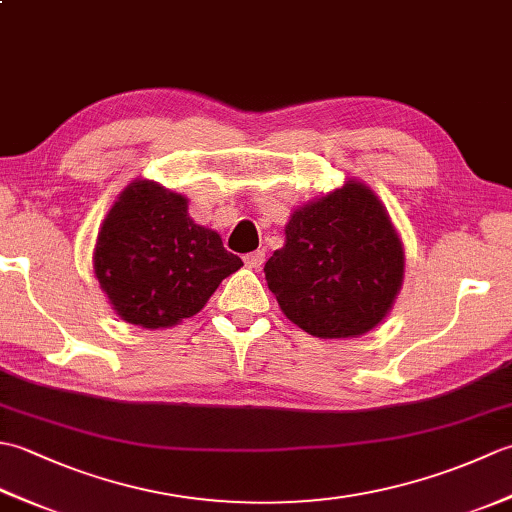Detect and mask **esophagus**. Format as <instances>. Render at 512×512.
I'll return each mask as SVG.
<instances>
[{"label":"esophagus","instance_id":"esophagus-1","mask_svg":"<svg viewBox=\"0 0 512 512\" xmlns=\"http://www.w3.org/2000/svg\"><path fill=\"white\" fill-rule=\"evenodd\" d=\"M264 262H266V253L264 250H255V253H248V255H244V264L248 266V268H262L264 266Z\"/></svg>","mask_w":512,"mask_h":512}]
</instances>
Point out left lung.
<instances>
[{"mask_svg":"<svg viewBox=\"0 0 512 512\" xmlns=\"http://www.w3.org/2000/svg\"><path fill=\"white\" fill-rule=\"evenodd\" d=\"M286 317L321 339L365 334L394 303L405 253L385 206L347 182L292 213L286 246L264 266Z\"/></svg>","mask_w":512,"mask_h":512,"instance_id":"8db88e82","label":"left lung"}]
</instances>
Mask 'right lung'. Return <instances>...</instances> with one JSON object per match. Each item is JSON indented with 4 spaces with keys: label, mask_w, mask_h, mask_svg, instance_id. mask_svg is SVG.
I'll list each match as a JSON object with an SVG mask.
<instances>
[{
    "label": "right lung",
    "mask_w": 512,
    "mask_h": 512,
    "mask_svg": "<svg viewBox=\"0 0 512 512\" xmlns=\"http://www.w3.org/2000/svg\"><path fill=\"white\" fill-rule=\"evenodd\" d=\"M239 266L220 235L191 220L187 198L147 180L121 193L94 250V273L114 310L149 330L193 317Z\"/></svg>",
    "instance_id": "right-lung-1"
}]
</instances>
